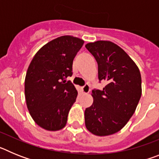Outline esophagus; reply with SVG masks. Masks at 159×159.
<instances>
[{
	"label": "esophagus",
	"instance_id": "1",
	"mask_svg": "<svg viewBox=\"0 0 159 159\" xmlns=\"http://www.w3.org/2000/svg\"><path fill=\"white\" fill-rule=\"evenodd\" d=\"M90 90L91 89H90V86L88 85V84H85V85H84V86L81 88V91H82V92L84 94L89 93Z\"/></svg>",
	"mask_w": 159,
	"mask_h": 159
}]
</instances>
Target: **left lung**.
I'll use <instances>...</instances> for the list:
<instances>
[{
  "mask_svg": "<svg viewBox=\"0 0 159 159\" xmlns=\"http://www.w3.org/2000/svg\"><path fill=\"white\" fill-rule=\"evenodd\" d=\"M98 64L99 81L107 84L93 90V103L84 112L91 133L107 136L119 131L135 111L142 95L139 69L132 59L113 42L98 40L85 45Z\"/></svg>",
  "mask_w": 159,
  "mask_h": 159,
  "instance_id": "obj_1",
  "label": "left lung"
}]
</instances>
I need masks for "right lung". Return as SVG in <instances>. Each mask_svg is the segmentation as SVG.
I'll return each mask as SVG.
<instances>
[{
	"label": "right lung",
	"instance_id": "right-lung-1",
	"mask_svg": "<svg viewBox=\"0 0 159 159\" xmlns=\"http://www.w3.org/2000/svg\"><path fill=\"white\" fill-rule=\"evenodd\" d=\"M84 41L71 36L51 40L36 53L25 80L26 104L35 123L51 131L65 127L77 92L71 81L73 60Z\"/></svg>",
	"mask_w": 159,
	"mask_h": 159
}]
</instances>
